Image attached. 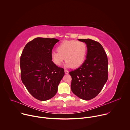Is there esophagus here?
<instances>
[{"label":"esophagus","instance_id":"obj_1","mask_svg":"<svg viewBox=\"0 0 130 130\" xmlns=\"http://www.w3.org/2000/svg\"><path fill=\"white\" fill-rule=\"evenodd\" d=\"M64 71H65V73L66 74H67V73H68V72H69L68 70H66V69H65Z\"/></svg>","mask_w":130,"mask_h":130}]
</instances>
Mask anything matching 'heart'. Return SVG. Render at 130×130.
Returning a JSON list of instances; mask_svg holds the SVG:
<instances>
[{
	"instance_id": "b5f03b06",
	"label": "heart",
	"mask_w": 130,
	"mask_h": 130,
	"mask_svg": "<svg viewBox=\"0 0 130 130\" xmlns=\"http://www.w3.org/2000/svg\"><path fill=\"white\" fill-rule=\"evenodd\" d=\"M87 45L81 41L75 40L65 41L58 47V51H53L51 53L53 63L60 66L65 58L68 67L78 68L84 63L87 53Z\"/></svg>"
}]
</instances>
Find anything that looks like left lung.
Listing matches in <instances>:
<instances>
[{"label": "left lung", "instance_id": "obj_1", "mask_svg": "<svg viewBox=\"0 0 130 130\" xmlns=\"http://www.w3.org/2000/svg\"><path fill=\"white\" fill-rule=\"evenodd\" d=\"M87 45V54L83 64L69 73L71 89L80 98L89 100L96 97L108 79V60L102 46L91 39H79Z\"/></svg>", "mask_w": 130, "mask_h": 130}]
</instances>
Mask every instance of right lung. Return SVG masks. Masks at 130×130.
Instances as JSON below:
<instances>
[{"label":"right lung","mask_w":130,"mask_h":130,"mask_svg":"<svg viewBox=\"0 0 130 130\" xmlns=\"http://www.w3.org/2000/svg\"><path fill=\"white\" fill-rule=\"evenodd\" d=\"M59 41L36 38L26 44L21 54L22 81L30 94L40 101L55 96L64 76V69L55 65L51 56L54 45Z\"/></svg>","instance_id":"add662e5"}]
</instances>
